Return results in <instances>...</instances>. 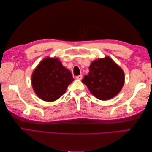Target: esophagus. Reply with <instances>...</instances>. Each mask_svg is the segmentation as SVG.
Returning a JSON list of instances; mask_svg holds the SVG:
<instances>
[{
	"label": "esophagus",
	"instance_id": "esophagus-1",
	"mask_svg": "<svg viewBox=\"0 0 152 152\" xmlns=\"http://www.w3.org/2000/svg\"><path fill=\"white\" fill-rule=\"evenodd\" d=\"M82 75H78V76H77V77H76V79H77V80H81V79H82Z\"/></svg>",
	"mask_w": 152,
	"mask_h": 152
}]
</instances>
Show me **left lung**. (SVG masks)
<instances>
[{
    "instance_id": "8db88e82",
    "label": "left lung",
    "mask_w": 152,
    "mask_h": 152,
    "mask_svg": "<svg viewBox=\"0 0 152 152\" xmlns=\"http://www.w3.org/2000/svg\"><path fill=\"white\" fill-rule=\"evenodd\" d=\"M124 79L122 68L112 59L106 56L91 63L89 72L82 82L96 98L107 100L115 97L121 91Z\"/></svg>"
}]
</instances>
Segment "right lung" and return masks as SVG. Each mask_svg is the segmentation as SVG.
Segmentation results:
<instances>
[{
  "label": "right lung",
  "instance_id": "add662e5",
  "mask_svg": "<svg viewBox=\"0 0 152 152\" xmlns=\"http://www.w3.org/2000/svg\"><path fill=\"white\" fill-rule=\"evenodd\" d=\"M73 80L71 72L56 58H44L31 75L35 93L41 99L49 102L60 98Z\"/></svg>",
  "mask_w": 152,
  "mask_h": 152
}]
</instances>
